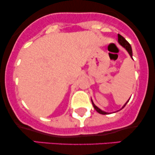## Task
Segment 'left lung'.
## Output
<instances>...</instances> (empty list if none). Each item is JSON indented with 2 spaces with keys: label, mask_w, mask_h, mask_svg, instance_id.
Instances as JSON below:
<instances>
[{
  "label": "left lung",
  "mask_w": 155,
  "mask_h": 155,
  "mask_svg": "<svg viewBox=\"0 0 155 155\" xmlns=\"http://www.w3.org/2000/svg\"><path fill=\"white\" fill-rule=\"evenodd\" d=\"M118 42L121 46H122V47H123L124 49H125L127 51V52H128L129 54L130 55L131 58H133V51H132V48H131L130 44L128 42H127V41H126V39L124 38L123 36H122V35H120V34H118ZM129 100H130V99H129ZM129 100L127 101V102H126V104H124L123 106H122V108H123L124 106H126V104H127V102H128ZM92 105H93L94 108H95L96 111L98 112L99 114H108V112H105L104 111H102L101 109H100V108H99L98 107H97V106H96L95 105L93 104L92 101ZM122 108H121V109H122Z\"/></svg>",
  "instance_id": "8db88e82"
}]
</instances>
